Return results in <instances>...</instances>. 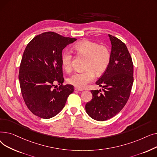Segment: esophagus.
Wrapping results in <instances>:
<instances>
[{
  "label": "esophagus",
  "instance_id": "34e87169",
  "mask_svg": "<svg viewBox=\"0 0 157 157\" xmlns=\"http://www.w3.org/2000/svg\"><path fill=\"white\" fill-rule=\"evenodd\" d=\"M75 90H76V91L82 92V91H83V89H82V88H78V87H76V88H75Z\"/></svg>",
  "mask_w": 157,
  "mask_h": 157
}]
</instances>
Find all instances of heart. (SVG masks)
I'll return each mask as SVG.
<instances>
[{
	"mask_svg": "<svg viewBox=\"0 0 157 157\" xmlns=\"http://www.w3.org/2000/svg\"><path fill=\"white\" fill-rule=\"evenodd\" d=\"M74 49L79 55L87 57L84 69L85 71L76 72L71 76L68 83L78 88H84L95 78V72L101 75L108 69L111 62V54L109 49L95 42L83 40L74 46ZM72 53L66 49L61 55L62 65L65 71L69 72L72 71Z\"/></svg>",
	"mask_w": 157,
	"mask_h": 157,
	"instance_id": "heart-1",
	"label": "heart"
}]
</instances>
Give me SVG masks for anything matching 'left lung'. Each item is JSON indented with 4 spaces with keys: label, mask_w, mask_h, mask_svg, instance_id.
<instances>
[{
    "label": "left lung",
    "mask_w": 157,
    "mask_h": 157,
    "mask_svg": "<svg viewBox=\"0 0 157 157\" xmlns=\"http://www.w3.org/2000/svg\"><path fill=\"white\" fill-rule=\"evenodd\" d=\"M112 48L108 69L96 82L101 90H91L92 99L85 105L87 114L97 121L109 120L117 114L127 102L134 82L132 57L124 43L109 34Z\"/></svg>",
    "instance_id": "8db88e82"
}]
</instances>
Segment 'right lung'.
I'll list each match as a JSON object with an SVG mask.
<instances>
[{"label": "right lung", "instance_id": "add662e5", "mask_svg": "<svg viewBox=\"0 0 157 157\" xmlns=\"http://www.w3.org/2000/svg\"><path fill=\"white\" fill-rule=\"evenodd\" d=\"M76 38L46 32L33 38L25 49L19 70L21 92L28 109L36 116L51 118L64 108L74 86L63 85L61 55ZM59 83L56 89L54 84Z\"/></svg>", "mask_w": 157, "mask_h": 157}]
</instances>
